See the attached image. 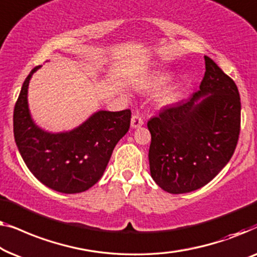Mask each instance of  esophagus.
<instances>
[{"label":"esophagus","mask_w":257,"mask_h":257,"mask_svg":"<svg viewBox=\"0 0 257 257\" xmlns=\"http://www.w3.org/2000/svg\"><path fill=\"white\" fill-rule=\"evenodd\" d=\"M143 125V118L140 114H134L132 117V128H140Z\"/></svg>","instance_id":"esophagus-1"}]
</instances>
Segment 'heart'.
I'll return each mask as SVG.
<instances>
[{"mask_svg": "<svg viewBox=\"0 0 257 257\" xmlns=\"http://www.w3.org/2000/svg\"><path fill=\"white\" fill-rule=\"evenodd\" d=\"M171 73L168 71H158L154 73L148 80L143 84V87L149 92H157L163 88L168 82L171 80ZM178 96L176 86H169L166 87L160 95V102L162 104H170L175 102Z\"/></svg>", "mask_w": 257, "mask_h": 257, "instance_id": "obj_1", "label": "heart"}]
</instances>
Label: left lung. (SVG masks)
<instances>
[{"label":"left lung","instance_id":"8db88e82","mask_svg":"<svg viewBox=\"0 0 257 257\" xmlns=\"http://www.w3.org/2000/svg\"><path fill=\"white\" fill-rule=\"evenodd\" d=\"M199 91L148 121L150 173L161 189L179 194L211 182L232 158L241 123L235 82L209 57Z\"/></svg>","mask_w":257,"mask_h":257}]
</instances>
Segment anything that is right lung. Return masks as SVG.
Here are the masks:
<instances>
[{
  "label": "right lung",
  "instance_id": "obj_1",
  "mask_svg": "<svg viewBox=\"0 0 257 257\" xmlns=\"http://www.w3.org/2000/svg\"><path fill=\"white\" fill-rule=\"evenodd\" d=\"M23 82L14 109V136L24 163L39 182L61 193H80L102 177L115 146L130 127L132 111L99 110L71 132L51 134L32 121Z\"/></svg>",
  "mask_w": 257,
  "mask_h": 257
}]
</instances>
